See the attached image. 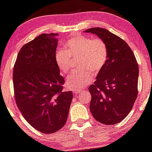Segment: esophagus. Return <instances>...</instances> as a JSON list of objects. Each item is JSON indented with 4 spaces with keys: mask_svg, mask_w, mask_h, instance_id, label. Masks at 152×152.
Wrapping results in <instances>:
<instances>
[{
    "mask_svg": "<svg viewBox=\"0 0 152 152\" xmlns=\"http://www.w3.org/2000/svg\"><path fill=\"white\" fill-rule=\"evenodd\" d=\"M81 92V90H75V91H74V93H75V94H80V93Z\"/></svg>",
    "mask_w": 152,
    "mask_h": 152,
    "instance_id": "esophagus-1",
    "label": "esophagus"
}]
</instances>
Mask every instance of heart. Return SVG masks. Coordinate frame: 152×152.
I'll return each instance as SVG.
<instances>
[{"instance_id": "1", "label": "heart", "mask_w": 152, "mask_h": 152, "mask_svg": "<svg viewBox=\"0 0 152 152\" xmlns=\"http://www.w3.org/2000/svg\"><path fill=\"white\" fill-rule=\"evenodd\" d=\"M66 49H58L56 52V61L62 74L71 70L72 57H79L78 67L81 70L72 72L67 78L66 85L69 89H80L88 86L96 75L105 66L109 56L106 42L100 38L91 39L78 35L66 42Z\"/></svg>"}]
</instances>
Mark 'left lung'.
<instances>
[{
	"label": "left lung",
	"mask_w": 152,
	"mask_h": 152,
	"mask_svg": "<svg viewBox=\"0 0 152 152\" xmlns=\"http://www.w3.org/2000/svg\"><path fill=\"white\" fill-rule=\"evenodd\" d=\"M85 32L104 40L109 50L105 66L89 87L90 110L96 121L116 124L128 116L136 100L139 65L133 52L123 39L103 28H91Z\"/></svg>",
	"instance_id": "left-lung-1"
}]
</instances>
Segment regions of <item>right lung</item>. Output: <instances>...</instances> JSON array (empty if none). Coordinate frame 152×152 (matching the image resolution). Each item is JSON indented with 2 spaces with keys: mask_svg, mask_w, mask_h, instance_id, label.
I'll return each mask as SVG.
<instances>
[{
  "mask_svg": "<svg viewBox=\"0 0 152 152\" xmlns=\"http://www.w3.org/2000/svg\"><path fill=\"white\" fill-rule=\"evenodd\" d=\"M58 33L41 34L23 45L13 66L17 106L31 126L45 134L67 121L73 94L63 91L64 77L56 64Z\"/></svg>",
  "mask_w": 152,
  "mask_h": 152,
  "instance_id": "1",
  "label": "right lung"
}]
</instances>
